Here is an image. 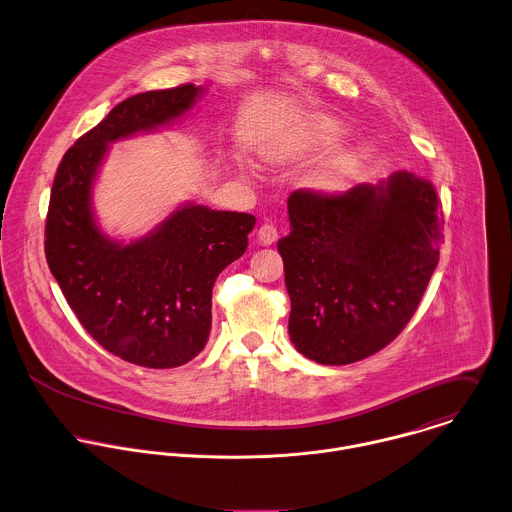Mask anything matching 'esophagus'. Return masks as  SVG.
<instances>
[{
  "label": "esophagus",
  "mask_w": 512,
  "mask_h": 512,
  "mask_svg": "<svg viewBox=\"0 0 512 512\" xmlns=\"http://www.w3.org/2000/svg\"><path fill=\"white\" fill-rule=\"evenodd\" d=\"M277 237H279V231H277V227H275L273 223H265V225H261L259 231H257V239H259V243H263V245L275 243Z\"/></svg>",
  "instance_id": "34e87169"
}]
</instances>
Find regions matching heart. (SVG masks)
I'll return each instance as SVG.
<instances>
[{
  "label": "heart",
  "instance_id": "heart-1",
  "mask_svg": "<svg viewBox=\"0 0 512 512\" xmlns=\"http://www.w3.org/2000/svg\"><path fill=\"white\" fill-rule=\"evenodd\" d=\"M313 137H315L317 143H333V141H337V139L341 137V127L335 125V123H331V121H323L321 125H317ZM357 163H359V157H357L355 153L341 157V159L323 175L321 183H323L325 187H331V189L343 187L345 181L353 175Z\"/></svg>",
  "mask_w": 512,
  "mask_h": 512
}]
</instances>
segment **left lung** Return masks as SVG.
Here are the masks:
<instances>
[{
    "mask_svg": "<svg viewBox=\"0 0 512 512\" xmlns=\"http://www.w3.org/2000/svg\"><path fill=\"white\" fill-rule=\"evenodd\" d=\"M287 209L291 233L277 249L295 349L321 365L375 355L411 321L439 263L433 183L395 171L335 195L297 189Z\"/></svg>",
    "mask_w": 512,
    "mask_h": 512,
    "instance_id": "1",
    "label": "left lung"
}]
</instances>
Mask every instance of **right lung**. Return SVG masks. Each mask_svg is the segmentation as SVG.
Returning a JSON list of instances; mask_svg holds the SVG:
<instances>
[{
  "label": "right lung",
  "instance_id": "obj_1",
  "mask_svg": "<svg viewBox=\"0 0 512 512\" xmlns=\"http://www.w3.org/2000/svg\"><path fill=\"white\" fill-rule=\"evenodd\" d=\"M201 93L185 83L127 97L65 151L51 187L49 271L83 329L139 367H181L203 351L215 279L245 253L255 217L185 203L125 245L97 227L91 189L109 143L169 125Z\"/></svg>",
  "mask_w": 512,
  "mask_h": 512
}]
</instances>
